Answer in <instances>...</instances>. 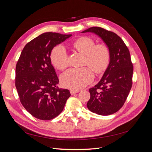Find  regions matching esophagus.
I'll use <instances>...</instances> for the list:
<instances>
[{
	"label": "esophagus",
	"instance_id": "obj_1",
	"mask_svg": "<svg viewBox=\"0 0 152 152\" xmlns=\"http://www.w3.org/2000/svg\"><path fill=\"white\" fill-rule=\"evenodd\" d=\"M79 90H73V89L70 90V93H71L72 95L75 94H76L77 93H79Z\"/></svg>",
	"mask_w": 152,
	"mask_h": 152
}]
</instances>
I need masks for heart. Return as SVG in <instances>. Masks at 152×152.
<instances>
[{
    "instance_id": "b5f03b06",
    "label": "heart",
    "mask_w": 152,
    "mask_h": 152,
    "mask_svg": "<svg viewBox=\"0 0 152 152\" xmlns=\"http://www.w3.org/2000/svg\"><path fill=\"white\" fill-rule=\"evenodd\" d=\"M94 41L83 37L75 41L73 46L86 56L85 65H89L94 72L99 73L107 68L110 61V51L104 44L95 45ZM53 65L59 70H63L68 66V56L63 45H58L52 50L50 55ZM94 79L93 73L88 67L70 68L61 76L63 86L73 90L80 89L89 84Z\"/></svg>"
}]
</instances>
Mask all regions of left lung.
<instances>
[{"instance_id": "8db88e82", "label": "left lung", "mask_w": 152, "mask_h": 152, "mask_svg": "<svg viewBox=\"0 0 152 152\" xmlns=\"http://www.w3.org/2000/svg\"><path fill=\"white\" fill-rule=\"evenodd\" d=\"M82 33H93L102 39L110 51L107 68L98 83L89 89L87 107L100 115L117 112L125 103L132 87L133 66L129 50L120 37L100 27H91Z\"/></svg>"}]
</instances>
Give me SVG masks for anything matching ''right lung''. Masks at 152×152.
Instances as JSON below:
<instances>
[{
    "instance_id": "1",
    "label": "right lung",
    "mask_w": 152,
    "mask_h": 152,
    "mask_svg": "<svg viewBox=\"0 0 152 152\" xmlns=\"http://www.w3.org/2000/svg\"><path fill=\"white\" fill-rule=\"evenodd\" d=\"M71 36L44 33L26 44L18 59L15 78L18 96L26 111L37 118L48 121L57 117L71 95L58 86L50 58L53 49Z\"/></svg>"
}]
</instances>
